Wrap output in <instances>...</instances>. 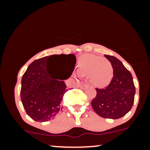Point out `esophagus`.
<instances>
[{"instance_id": "1", "label": "esophagus", "mask_w": 150, "mask_h": 150, "mask_svg": "<svg viewBox=\"0 0 150 150\" xmlns=\"http://www.w3.org/2000/svg\"><path fill=\"white\" fill-rule=\"evenodd\" d=\"M87 87H88V85H87V84H83V85L80 86V88L82 89H85V88H87Z\"/></svg>"}]
</instances>
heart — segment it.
Listing matches in <instances>:
<instances>
[{
    "label": "heart",
    "mask_w": 150,
    "mask_h": 150,
    "mask_svg": "<svg viewBox=\"0 0 150 150\" xmlns=\"http://www.w3.org/2000/svg\"><path fill=\"white\" fill-rule=\"evenodd\" d=\"M78 73L89 77L93 85L104 88L111 83L113 77V68L106 60L93 54H86L79 61Z\"/></svg>",
    "instance_id": "heart-1"
}]
</instances>
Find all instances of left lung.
Returning <instances> with one entry per match:
<instances>
[{
  "label": "left lung",
  "instance_id": "8db88e82",
  "mask_svg": "<svg viewBox=\"0 0 150 150\" xmlns=\"http://www.w3.org/2000/svg\"><path fill=\"white\" fill-rule=\"evenodd\" d=\"M113 68V77L105 89H96L97 96L92 106L99 116L105 118L118 119L131 109L134 102L135 87L130 71L114 56L104 55Z\"/></svg>",
  "mask_w": 150,
  "mask_h": 150
}]
</instances>
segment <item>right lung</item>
I'll return each instance as SVG.
<instances>
[{
    "label": "right lung",
    "mask_w": 150,
    "mask_h": 150,
    "mask_svg": "<svg viewBox=\"0 0 150 150\" xmlns=\"http://www.w3.org/2000/svg\"><path fill=\"white\" fill-rule=\"evenodd\" d=\"M52 55L39 58L29 65L22 76L20 97L27 115L35 121L46 122L55 118L62 110L63 97L68 89L64 81L55 80L48 70V60ZM68 59L70 75L76 63L74 54H61ZM66 78V79H68Z\"/></svg>",
    "instance_id": "1"
}]
</instances>
